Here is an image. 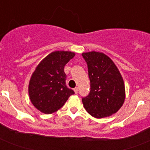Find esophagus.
Segmentation results:
<instances>
[{
	"mask_svg": "<svg viewBox=\"0 0 150 150\" xmlns=\"http://www.w3.org/2000/svg\"><path fill=\"white\" fill-rule=\"evenodd\" d=\"M74 91H75V93H79V88H78V87H75V89H74Z\"/></svg>",
	"mask_w": 150,
	"mask_h": 150,
	"instance_id": "obj_1",
	"label": "esophagus"
}]
</instances>
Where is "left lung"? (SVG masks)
Masks as SVG:
<instances>
[{
  "instance_id": "obj_1",
  "label": "left lung",
  "mask_w": 150,
  "mask_h": 150,
  "mask_svg": "<svg viewBox=\"0 0 150 150\" xmlns=\"http://www.w3.org/2000/svg\"><path fill=\"white\" fill-rule=\"evenodd\" d=\"M86 62L90 91L82 97L85 109L96 118L115 114L123 105L125 89L118 69L109 57L99 52L82 54Z\"/></svg>"
}]
</instances>
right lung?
Segmentation results:
<instances>
[{"mask_svg": "<svg viewBox=\"0 0 150 150\" xmlns=\"http://www.w3.org/2000/svg\"><path fill=\"white\" fill-rule=\"evenodd\" d=\"M74 57L73 52H52L36 67L29 85V98L36 109L52 114L75 93L66 86L67 75L64 71L66 64Z\"/></svg>", "mask_w": 150, "mask_h": 150, "instance_id": "right-lung-1", "label": "right lung"}]
</instances>
